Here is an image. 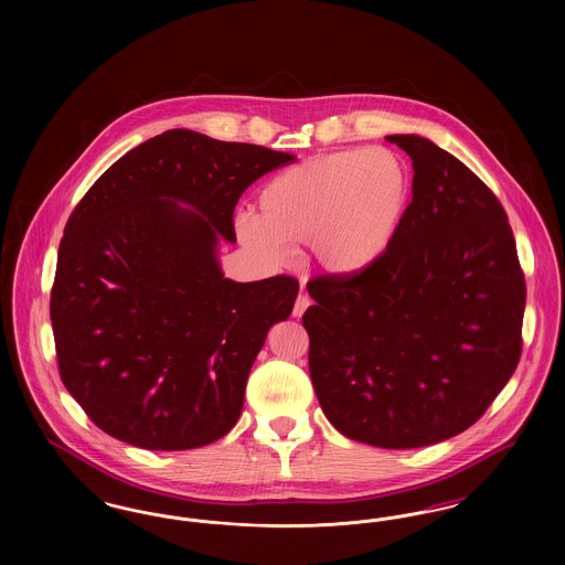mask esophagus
Wrapping results in <instances>:
<instances>
[{
	"instance_id": "34e87169",
	"label": "esophagus",
	"mask_w": 565,
	"mask_h": 565,
	"mask_svg": "<svg viewBox=\"0 0 565 565\" xmlns=\"http://www.w3.org/2000/svg\"><path fill=\"white\" fill-rule=\"evenodd\" d=\"M307 307H311V298H309V296L298 295L295 302V311H292L295 318H300V316L307 311Z\"/></svg>"
}]
</instances>
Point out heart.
I'll return each mask as SVG.
<instances>
[{
  "instance_id": "b5f03b06",
  "label": "heart",
  "mask_w": 565,
  "mask_h": 565,
  "mask_svg": "<svg viewBox=\"0 0 565 565\" xmlns=\"http://www.w3.org/2000/svg\"><path fill=\"white\" fill-rule=\"evenodd\" d=\"M408 162L390 148H350L295 164L258 196V214L237 215V237L277 265L286 243H307L313 265L330 275L375 267L396 239L411 201Z\"/></svg>"
}]
</instances>
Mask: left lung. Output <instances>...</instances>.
I'll return each instance as SVG.
<instances>
[{
  "instance_id": "obj_1",
  "label": "left lung",
  "mask_w": 565,
  "mask_h": 565,
  "mask_svg": "<svg viewBox=\"0 0 565 565\" xmlns=\"http://www.w3.org/2000/svg\"><path fill=\"white\" fill-rule=\"evenodd\" d=\"M413 199L387 254L360 275H318L302 316L328 422L351 440L415 449L483 417L521 358L525 275L502 203L454 154L390 135Z\"/></svg>"
}]
</instances>
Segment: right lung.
Listing matches in <instances>:
<instances>
[{"instance_id":"1","label":"right lung","mask_w":565,"mask_h":565,"mask_svg":"<svg viewBox=\"0 0 565 565\" xmlns=\"http://www.w3.org/2000/svg\"><path fill=\"white\" fill-rule=\"evenodd\" d=\"M288 162L171 129L82 196L58 243L51 322L61 381L97 428L186 451L237 424L249 369L270 326L290 318L298 281H231L217 242H235L243 190Z\"/></svg>"}]
</instances>
